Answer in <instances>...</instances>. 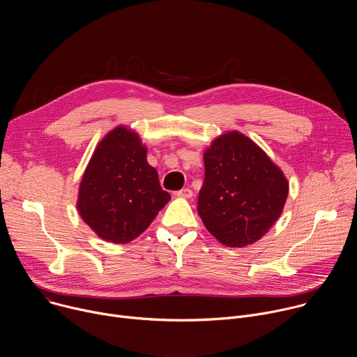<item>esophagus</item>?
Listing matches in <instances>:
<instances>
[{
  "label": "esophagus",
  "mask_w": 357,
  "mask_h": 357,
  "mask_svg": "<svg viewBox=\"0 0 357 357\" xmlns=\"http://www.w3.org/2000/svg\"><path fill=\"white\" fill-rule=\"evenodd\" d=\"M175 195L178 196V197H192L193 196V192H192V189H189V188H185V189H181V190H178V192H175Z\"/></svg>",
  "instance_id": "34e87169"
}]
</instances>
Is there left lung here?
I'll return each instance as SVG.
<instances>
[{
  "mask_svg": "<svg viewBox=\"0 0 357 357\" xmlns=\"http://www.w3.org/2000/svg\"><path fill=\"white\" fill-rule=\"evenodd\" d=\"M205 182L197 213L209 233L227 247L259 241L275 225L289 182L252 139L238 131L216 137L203 152Z\"/></svg>",
  "mask_w": 357,
  "mask_h": 357,
  "instance_id": "left-lung-1",
  "label": "left lung"
}]
</instances>
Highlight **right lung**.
<instances>
[{
  "instance_id": "add662e5",
  "label": "right lung",
  "mask_w": 357,
  "mask_h": 357,
  "mask_svg": "<svg viewBox=\"0 0 357 357\" xmlns=\"http://www.w3.org/2000/svg\"><path fill=\"white\" fill-rule=\"evenodd\" d=\"M169 199L157 169L146 161V145L138 132L117 126L93 151L76 208L101 240L126 244L148 229Z\"/></svg>"
}]
</instances>
